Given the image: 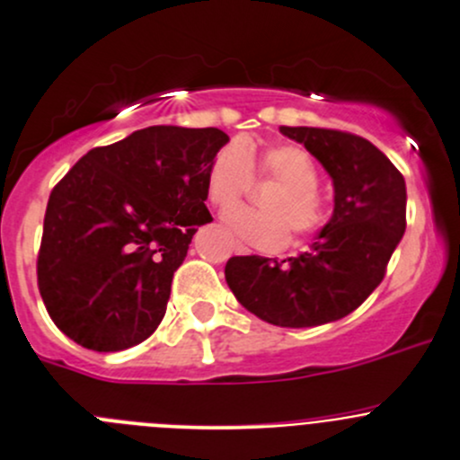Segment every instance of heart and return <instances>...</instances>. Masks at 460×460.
<instances>
[{"label": "heart", "instance_id": "b5f03b06", "mask_svg": "<svg viewBox=\"0 0 460 460\" xmlns=\"http://www.w3.org/2000/svg\"><path fill=\"white\" fill-rule=\"evenodd\" d=\"M276 181L261 197L263 210H230L226 224L245 243L261 250H280L296 236H314L329 224V208L318 195V171L305 151L291 145L265 146L254 153L250 142H232L217 151L206 175L212 206L226 210L239 204L252 181Z\"/></svg>", "mask_w": 460, "mask_h": 460}]
</instances>
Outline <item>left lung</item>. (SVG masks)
I'll return each mask as SVG.
<instances>
[{
  "label": "left lung",
  "instance_id": "1",
  "mask_svg": "<svg viewBox=\"0 0 460 460\" xmlns=\"http://www.w3.org/2000/svg\"><path fill=\"white\" fill-rule=\"evenodd\" d=\"M333 180V217L307 252L288 261L232 256L226 280L245 309L276 327L303 329L355 311L386 276L406 232V181L375 145L349 131L280 127Z\"/></svg>",
  "mask_w": 460,
  "mask_h": 460
}]
</instances>
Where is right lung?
<instances>
[{
	"instance_id": "1",
	"label": "right lung",
	"mask_w": 460,
	"mask_h": 460,
	"mask_svg": "<svg viewBox=\"0 0 460 460\" xmlns=\"http://www.w3.org/2000/svg\"><path fill=\"white\" fill-rule=\"evenodd\" d=\"M228 140L215 127H146L85 153L54 186L37 283L67 338L110 353L157 329L192 234L212 221L206 175Z\"/></svg>"
}]
</instances>
